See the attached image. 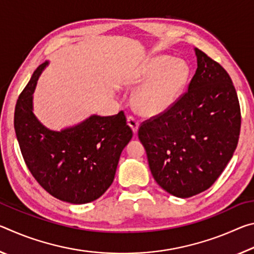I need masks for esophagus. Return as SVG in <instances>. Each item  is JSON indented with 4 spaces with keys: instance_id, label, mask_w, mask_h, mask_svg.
<instances>
[{
    "instance_id": "34e87169",
    "label": "esophagus",
    "mask_w": 254,
    "mask_h": 254,
    "mask_svg": "<svg viewBox=\"0 0 254 254\" xmlns=\"http://www.w3.org/2000/svg\"><path fill=\"white\" fill-rule=\"evenodd\" d=\"M127 124H128V127L132 128L133 133L137 132V128H139V122H137L134 118L131 117V115L130 117H127Z\"/></svg>"
}]
</instances>
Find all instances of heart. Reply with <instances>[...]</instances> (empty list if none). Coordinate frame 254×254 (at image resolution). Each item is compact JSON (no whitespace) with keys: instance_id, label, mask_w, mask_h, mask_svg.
Here are the masks:
<instances>
[{"instance_id":"b5f03b06","label":"heart","mask_w":254,"mask_h":254,"mask_svg":"<svg viewBox=\"0 0 254 254\" xmlns=\"http://www.w3.org/2000/svg\"><path fill=\"white\" fill-rule=\"evenodd\" d=\"M190 67L183 59L170 56H154L145 59L132 70L127 85L137 86L133 105L145 117L161 114L169 110L186 88Z\"/></svg>"}]
</instances>
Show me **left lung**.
<instances>
[{
    "mask_svg": "<svg viewBox=\"0 0 254 254\" xmlns=\"http://www.w3.org/2000/svg\"><path fill=\"white\" fill-rule=\"evenodd\" d=\"M197 69L188 91L139 127L150 170L169 194L188 198L208 189L236 149L241 128L238 94L220 64L195 48Z\"/></svg>",
    "mask_w": 254,
    "mask_h": 254,
    "instance_id": "8db88e82",
    "label": "left lung"
}]
</instances>
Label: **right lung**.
Listing matches in <instances>:
<instances>
[{
  "instance_id": "obj_1",
  "label": "right lung",
  "mask_w": 254,
  "mask_h": 254,
  "mask_svg": "<svg viewBox=\"0 0 254 254\" xmlns=\"http://www.w3.org/2000/svg\"><path fill=\"white\" fill-rule=\"evenodd\" d=\"M48 62L34 70L15 105L14 128L25 165L56 198L86 204L104 194L114 180L122 150L132 139L123 112L92 115L62 131L49 130L33 114L37 81Z\"/></svg>"
}]
</instances>
